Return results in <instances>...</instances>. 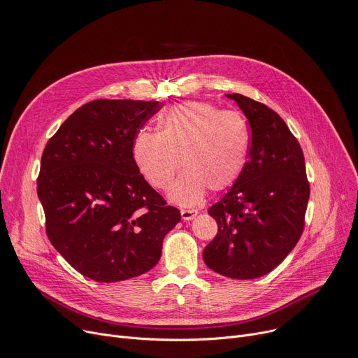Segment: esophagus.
Returning <instances> with one entry per match:
<instances>
[{
  "mask_svg": "<svg viewBox=\"0 0 358 358\" xmlns=\"http://www.w3.org/2000/svg\"><path fill=\"white\" fill-rule=\"evenodd\" d=\"M196 215H197V210H181V217L185 221L192 220Z\"/></svg>",
  "mask_w": 358,
  "mask_h": 358,
  "instance_id": "obj_1",
  "label": "esophagus"
}]
</instances>
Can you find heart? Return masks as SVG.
Masks as SVG:
<instances>
[{
	"mask_svg": "<svg viewBox=\"0 0 358 358\" xmlns=\"http://www.w3.org/2000/svg\"><path fill=\"white\" fill-rule=\"evenodd\" d=\"M251 145L245 117L207 101H185L170 107L158 120V133L140 131L133 141V158L145 181L155 189L173 185L171 200L194 206L207 188L221 191L244 171Z\"/></svg>",
	"mask_w": 358,
	"mask_h": 358,
	"instance_id": "obj_1",
	"label": "heart"
}]
</instances>
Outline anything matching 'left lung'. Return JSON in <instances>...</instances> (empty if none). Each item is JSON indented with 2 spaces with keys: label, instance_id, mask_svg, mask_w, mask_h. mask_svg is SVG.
<instances>
[{
  "label": "left lung",
  "instance_id": "8db88e82",
  "mask_svg": "<svg viewBox=\"0 0 358 358\" xmlns=\"http://www.w3.org/2000/svg\"><path fill=\"white\" fill-rule=\"evenodd\" d=\"M245 114L251 145L244 171L208 214L218 231L204 263L234 280L268 274L291 252L304 230L310 199L303 150L284 120L241 94H227Z\"/></svg>",
  "mask_w": 358,
  "mask_h": 358
}]
</instances>
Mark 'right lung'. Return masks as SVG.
I'll list each match as a JSON object with an SVG mask.
<instances>
[{
	"instance_id": "right-lung-1",
	"label": "right lung",
	"mask_w": 358,
	"mask_h": 358,
	"mask_svg": "<svg viewBox=\"0 0 358 358\" xmlns=\"http://www.w3.org/2000/svg\"><path fill=\"white\" fill-rule=\"evenodd\" d=\"M161 107L141 100L87 103L44 148L37 192L48 240L91 280L117 282L151 270L181 218L133 158L134 137Z\"/></svg>"
}]
</instances>
